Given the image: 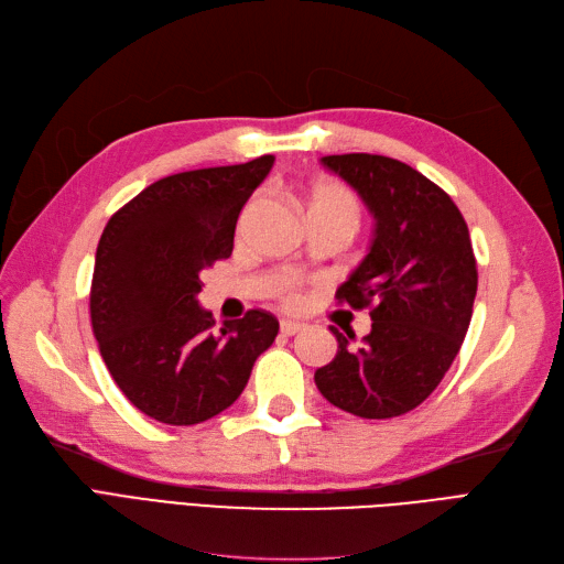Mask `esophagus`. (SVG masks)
I'll return each instance as SVG.
<instances>
[{
	"instance_id": "obj_1",
	"label": "esophagus",
	"mask_w": 564,
	"mask_h": 564,
	"mask_svg": "<svg viewBox=\"0 0 564 564\" xmlns=\"http://www.w3.org/2000/svg\"><path fill=\"white\" fill-rule=\"evenodd\" d=\"M280 332H282L284 336H294V334L303 332V324H301V322H292V319H282V322H280Z\"/></svg>"
}]
</instances>
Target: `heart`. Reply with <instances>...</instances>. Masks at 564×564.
I'll return each instance as SVG.
<instances>
[{"instance_id": "heart-1", "label": "heart", "mask_w": 564, "mask_h": 564, "mask_svg": "<svg viewBox=\"0 0 564 564\" xmlns=\"http://www.w3.org/2000/svg\"><path fill=\"white\" fill-rule=\"evenodd\" d=\"M305 207H308L311 216H338L350 220L352 226L357 224V216H360V207H357L355 195L346 185L329 178H322L308 185V191H305ZM284 303L292 305V308L303 303V294L299 292V286L284 289Z\"/></svg>"}]
</instances>
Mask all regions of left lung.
I'll return each instance as SVG.
<instances>
[{
  "mask_svg": "<svg viewBox=\"0 0 564 564\" xmlns=\"http://www.w3.org/2000/svg\"><path fill=\"white\" fill-rule=\"evenodd\" d=\"M377 220L369 253L338 286V303L371 308V332L315 371L334 406L362 419L412 412L440 386L464 344L477 292V265L464 216L440 185L404 162L367 152L327 155Z\"/></svg>",
  "mask_w": 564,
  "mask_h": 564,
  "instance_id": "left-lung-1",
  "label": "left lung"
}]
</instances>
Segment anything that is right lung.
<instances>
[{
	"mask_svg": "<svg viewBox=\"0 0 564 564\" xmlns=\"http://www.w3.org/2000/svg\"><path fill=\"white\" fill-rule=\"evenodd\" d=\"M275 158L160 178L112 214L91 280V327L127 400L150 419L195 425L228 409L280 332L249 311L214 329L202 275L232 253L237 216Z\"/></svg>",
	"mask_w": 564,
	"mask_h": 564,
	"instance_id": "obj_1",
	"label": "right lung"
}]
</instances>
